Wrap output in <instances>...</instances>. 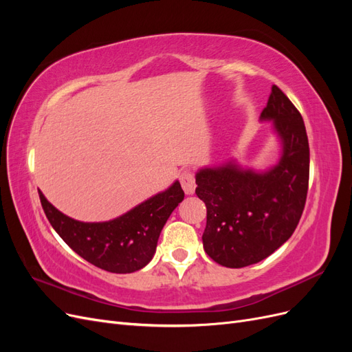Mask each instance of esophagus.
Here are the masks:
<instances>
[{
    "instance_id": "34e87169",
    "label": "esophagus",
    "mask_w": 352,
    "mask_h": 352,
    "mask_svg": "<svg viewBox=\"0 0 352 352\" xmlns=\"http://www.w3.org/2000/svg\"><path fill=\"white\" fill-rule=\"evenodd\" d=\"M179 182H180V185H182L185 194L190 195V194L195 192V186L197 185H195V176H194L192 172H189V170H185V172L180 173Z\"/></svg>"
}]
</instances>
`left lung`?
Segmentation results:
<instances>
[{
    "mask_svg": "<svg viewBox=\"0 0 352 352\" xmlns=\"http://www.w3.org/2000/svg\"><path fill=\"white\" fill-rule=\"evenodd\" d=\"M261 119L274 122L283 144L273 168L255 173L229 163L197 173L195 194L207 207L204 250L230 269L269 257L292 236L305 207L310 148L302 116L273 85Z\"/></svg>",
    "mask_w": 352,
    "mask_h": 352,
    "instance_id": "left-lung-1",
    "label": "left lung"
}]
</instances>
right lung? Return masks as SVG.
I'll use <instances>...</instances> for the list:
<instances>
[{"label":"right lung","mask_w":352,"mask_h":352,"mask_svg":"<svg viewBox=\"0 0 352 352\" xmlns=\"http://www.w3.org/2000/svg\"><path fill=\"white\" fill-rule=\"evenodd\" d=\"M38 192L45 216L61 239L82 258L111 273H132L151 261L163 226L185 197L180 184L175 182L114 220L83 223L65 216Z\"/></svg>","instance_id":"right-lung-1"}]
</instances>
